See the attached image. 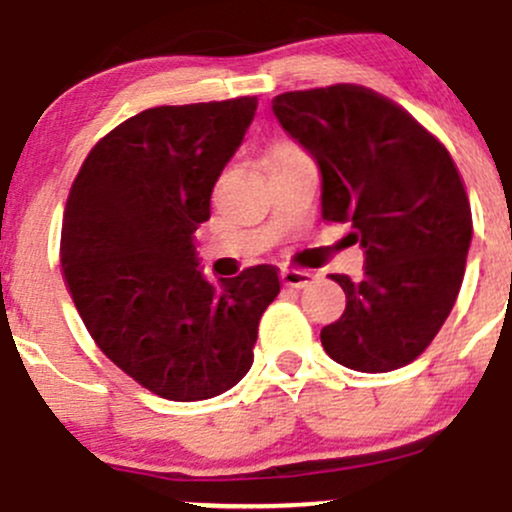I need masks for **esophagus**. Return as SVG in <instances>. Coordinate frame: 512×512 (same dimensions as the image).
Masks as SVG:
<instances>
[{
    "label": "esophagus",
    "mask_w": 512,
    "mask_h": 512,
    "mask_svg": "<svg viewBox=\"0 0 512 512\" xmlns=\"http://www.w3.org/2000/svg\"><path fill=\"white\" fill-rule=\"evenodd\" d=\"M314 280H317V275H314L312 270H299V267H285V270H282V282H285V287L304 289L312 285Z\"/></svg>",
    "instance_id": "esophagus-1"
}]
</instances>
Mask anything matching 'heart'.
Here are the masks:
<instances>
[{
    "mask_svg": "<svg viewBox=\"0 0 512 512\" xmlns=\"http://www.w3.org/2000/svg\"><path fill=\"white\" fill-rule=\"evenodd\" d=\"M294 148H297V146H294V143H280V146H277V148H275V151H272V153H282V151H294Z\"/></svg>",
    "mask_w": 512,
    "mask_h": 512,
    "instance_id": "1",
    "label": "heart"
}]
</instances>
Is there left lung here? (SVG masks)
Masks as SVG:
<instances>
[{"mask_svg":"<svg viewBox=\"0 0 512 512\" xmlns=\"http://www.w3.org/2000/svg\"><path fill=\"white\" fill-rule=\"evenodd\" d=\"M282 128L322 170V218L354 227L364 277L329 275L347 294L322 347L337 364L381 374L411 364L456 304L473 237L451 153L406 108L366 86L272 98Z\"/></svg>","mask_w":512,"mask_h":512,"instance_id":"1","label":"left lung"}]
</instances>
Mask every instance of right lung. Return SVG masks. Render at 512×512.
Wrapping results in <instances>:
<instances>
[{"label":"right lung","instance_id":"obj_1","mask_svg":"<svg viewBox=\"0 0 512 512\" xmlns=\"http://www.w3.org/2000/svg\"><path fill=\"white\" fill-rule=\"evenodd\" d=\"M255 111V96L148 108L108 131L71 183L66 287L96 347L160 399L232 389L280 294L277 267H247L215 287L195 260V230Z\"/></svg>","mask_w":512,"mask_h":512}]
</instances>
